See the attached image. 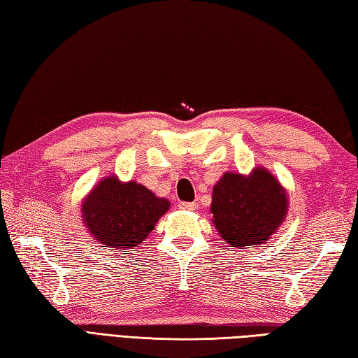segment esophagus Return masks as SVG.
<instances>
[{
  "instance_id": "34e87169",
  "label": "esophagus",
  "mask_w": 358,
  "mask_h": 358,
  "mask_svg": "<svg viewBox=\"0 0 358 358\" xmlns=\"http://www.w3.org/2000/svg\"><path fill=\"white\" fill-rule=\"evenodd\" d=\"M180 209H185V210H195L196 208H199V204L196 203H186V201H181L178 204Z\"/></svg>"
}]
</instances>
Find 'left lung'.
Listing matches in <instances>:
<instances>
[{"mask_svg": "<svg viewBox=\"0 0 358 358\" xmlns=\"http://www.w3.org/2000/svg\"><path fill=\"white\" fill-rule=\"evenodd\" d=\"M289 196L266 167L250 173L224 172L212 189V223L226 245L235 249L268 243L285 222Z\"/></svg>", "mask_w": 358, "mask_h": 358, "instance_id": "1", "label": "left lung"}]
</instances>
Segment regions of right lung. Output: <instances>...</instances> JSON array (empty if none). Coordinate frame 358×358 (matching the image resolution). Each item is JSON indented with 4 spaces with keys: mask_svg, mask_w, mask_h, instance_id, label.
<instances>
[{
    "mask_svg": "<svg viewBox=\"0 0 358 358\" xmlns=\"http://www.w3.org/2000/svg\"><path fill=\"white\" fill-rule=\"evenodd\" d=\"M171 203L136 181L108 175L81 203V220L98 245L129 252L149 237Z\"/></svg>",
    "mask_w": 358,
    "mask_h": 358,
    "instance_id": "obj_1",
    "label": "right lung"
}]
</instances>
